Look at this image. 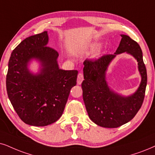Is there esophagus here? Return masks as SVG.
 I'll return each instance as SVG.
<instances>
[{
    "instance_id": "esophagus-1",
    "label": "esophagus",
    "mask_w": 155,
    "mask_h": 155,
    "mask_svg": "<svg viewBox=\"0 0 155 155\" xmlns=\"http://www.w3.org/2000/svg\"><path fill=\"white\" fill-rule=\"evenodd\" d=\"M84 80V74L82 73H79L78 74V77H77V84H81L82 83Z\"/></svg>"
}]
</instances>
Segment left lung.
Masks as SVG:
<instances>
[{
  "instance_id": "1",
  "label": "left lung",
  "mask_w": 155,
  "mask_h": 155,
  "mask_svg": "<svg viewBox=\"0 0 155 155\" xmlns=\"http://www.w3.org/2000/svg\"><path fill=\"white\" fill-rule=\"evenodd\" d=\"M119 46L114 54H105L97 59L84 62V79L81 84L83 99L89 118L99 126L117 128L134 118L142 107L145 95L147 75L140 45L127 35H121ZM127 52L138 62L142 81L138 91L124 97L109 89L105 80L106 68L117 54Z\"/></svg>"
}]
</instances>
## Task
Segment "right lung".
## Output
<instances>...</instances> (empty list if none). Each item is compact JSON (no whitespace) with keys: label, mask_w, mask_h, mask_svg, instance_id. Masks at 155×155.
<instances>
[{"label":"right lung","mask_w":155,"mask_h":155,"mask_svg":"<svg viewBox=\"0 0 155 155\" xmlns=\"http://www.w3.org/2000/svg\"><path fill=\"white\" fill-rule=\"evenodd\" d=\"M47 31L29 36L11 53L6 75V89L13 109L25 124L44 127L53 124L64 112L71 88L76 86L77 70L60 69L58 52L47 46ZM36 58L41 73L34 75L27 66Z\"/></svg>","instance_id":"obj_1"}]
</instances>
